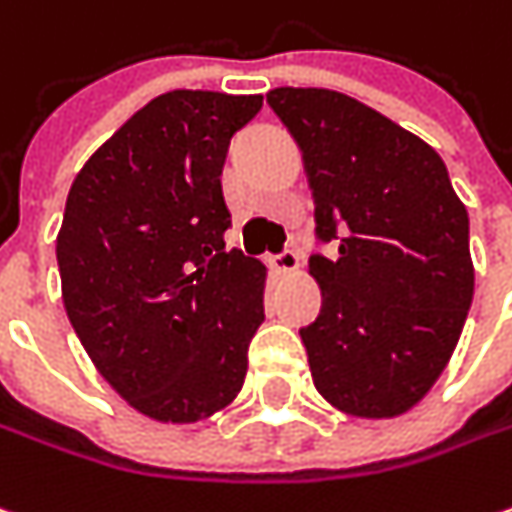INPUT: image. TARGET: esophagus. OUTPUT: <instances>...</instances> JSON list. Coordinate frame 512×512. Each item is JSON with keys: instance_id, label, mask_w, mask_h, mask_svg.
<instances>
[{"instance_id": "1", "label": "esophagus", "mask_w": 512, "mask_h": 512, "mask_svg": "<svg viewBox=\"0 0 512 512\" xmlns=\"http://www.w3.org/2000/svg\"><path fill=\"white\" fill-rule=\"evenodd\" d=\"M269 266H272V272H275V275L286 278V275H295V272H298L300 257L298 252L286 249V252H280L278 257H269Z\"/></svg>"}]
</instances>
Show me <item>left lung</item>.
Here are the masks:
<instances>
[{
    "instance_id": "left-lung-1",
    "label": "left lung",
    "mask_w": 512,
    "mask_h": 512,
    "mask_svg": "<svg viewBox=\"0 0 512 512\" xmlns=\"http://www.w3.org/2000/svg\"><path fill=\"white\" fill-rule=\"evenodd\" d=\"M303 151L321 240L318 321L300 329L315 389L355 418L412 410L453 358L476 269L444 160L381 111L329 88H275Z\"/></svg>"
}]
</instances>
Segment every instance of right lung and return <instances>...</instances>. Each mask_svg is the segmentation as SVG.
<instances>
[{
	"label": "right lung",
	"instance_id": "right-lung-1",
	"mask_svg": "<svg viewBox=\"0 0 512 512\" xmlns=\"http://www.w3.org/2000/svg\"><path fill=\"white\" fill-rule=\"evenodd\" d=\"M260 108V94H160L68 191L56 234L68 321L111 389L160 424L212 418L246 378L266 266L226 249L220 174Z\"/></svg>",
	"mask_w": 512,
	"mask_h": 512
}]
</instances>
